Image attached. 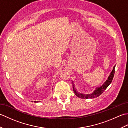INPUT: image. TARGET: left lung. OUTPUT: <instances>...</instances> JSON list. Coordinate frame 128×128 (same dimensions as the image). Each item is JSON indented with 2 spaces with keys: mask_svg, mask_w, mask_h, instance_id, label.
I'll return each mask as SVG.
<instances>
[{
  "mask_svg": "<svg viewBox=\"0 0 128 128\" xmlns=\"http://www.w3.org/2000/svg\"><path fill=\"white\" fill-rule=\"evenodd\" d=\"M114 69H115V66H114L113 70L112 71V72H111L110 75L108 76V79L106 80V82L103 84L101 86L97 88L96 90H94V91L92 94H78L77 92H76V90H75V89L74 88H74L75 94L76 95V96L78 98H86V99L94 98H96V97L100 96V95L107 88V87L110 85V84L112 82V80H113V77H114V72H115ZM73 87H74V85H73Z\"/></svg>",
  "mask_w": 128,
  "mask_h": 128,
  "instance_id": "1",
  "label": "left lung"
}]
</instances>
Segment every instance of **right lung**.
<instances>
[{"instance_id":"add662e5","label":"right lung","mask_w":128,"mask_h":128,"mask_svg":"<svg viewBox=\"0 0 128 128\" xmlns=\"http://www.w3.org/2000/svg\"><path fill=\"white\" fill-rule=\"evenodd\" d=\"M36 102V101H35V102Z\"/></svg>"}]
</instances>
